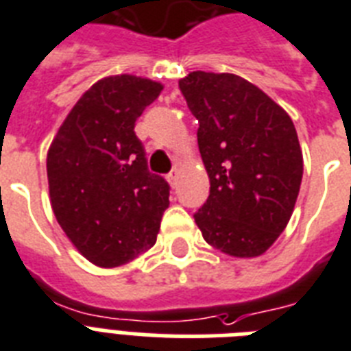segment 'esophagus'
<instances>
[{"label": "esophagus", "mask_w": 351, "mask_h": 351, "mask_svg": "<svg viewBox=\"0 0 351 351\" xmlns=\"http://www.w3.org/2000/svg\"><path fill=\"white\" fill-rule=\"evenodd\" d=\"M168 183L172 184V189H176L179 183V168H173L172 172L168 173Z\"/></svg>", "instance_id": "obj_1"}]
</instances>
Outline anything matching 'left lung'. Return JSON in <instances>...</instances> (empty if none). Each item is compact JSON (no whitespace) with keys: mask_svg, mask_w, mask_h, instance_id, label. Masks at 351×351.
I'll list each match as a JSON object with an SVG mask.
<instances>
[{"mask_svg":"<svg viewBox=\"0 0 351 351\" xmlns=\"http://www.w3.org/2000/svg\"><path fill=\"white\" fill-rule=\"evenodd\" d=\"M179 88L199 121L210 195L193 215L223 254L259 257L287 228L302 181V150L287 110L250 81L195 70Z\"/></svg>","mask_w":351,"mask_h":351,"instance_id":"left-lung-1","label":"left lung"}]
</instances>
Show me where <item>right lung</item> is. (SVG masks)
Masks as SVG:
<instances>
[{
  "label": "right lung",
  "mask_w": 351,
  "mask_h": 351,
  "mask_svg": "<svg viewBox=\"0 0 351 351\" xmlns=\"http://www.w3.org/2000/svg\"><path fill=\"white\" fill-rule=\"evenodd\" d=\"M162 90L132 74L103 77L80 97L47 154L50 204L70 243L99 268L156 245L168 184L148 172L134 125Z\"/></svg>",
  "instance_id": "add662e5"
}]
</instances>
